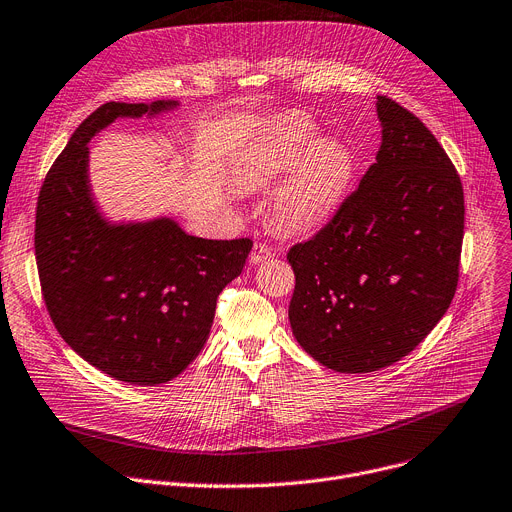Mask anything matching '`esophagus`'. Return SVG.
<instances>
[{
	"instance_id": "34e87169",
	"label": "esophagus",
	"mask_w": 512,
	"mask_h": 512,
	"mask_svg": "<svg viewBox=\"0 0 512 512\" xmlns=\"http://www.w3.org/2000/svg\"><path fill=\"white\" fill-rule=\"evenodd\" d=\"M269 257H274V249H271L267 243L263 241H257L253 245V251H251V263H261V261H267Z\"/></svg>"
}]
</instances>
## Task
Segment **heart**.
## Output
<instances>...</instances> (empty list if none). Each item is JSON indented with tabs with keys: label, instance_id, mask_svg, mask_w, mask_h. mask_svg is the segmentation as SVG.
<instances>
[{
	"label": "heart",
	"instance_id": "heart-1",
	"mask_svg": "<svg viewBox=\"0 0 512 512\" xmlns=\"http://www.w3.org/2000/svg\"><path fill=\"white\" fill-rule=\"evenodd\" d=\"M290 170L288 179L274 199V214L286 230H306L323 222L342 201L354 160L342 142H315L311 127L288 123L261 162L249 175L251 183H261Z\"/></svg>",
	"mask_w": 512,
	"mask_h": 512
}]
</instances>
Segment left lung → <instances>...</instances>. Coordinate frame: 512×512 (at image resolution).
<instances>
[{"label": "left lung", "mask_w": 512, "mask_h": 512, "mask_svg": "<svg viewBox=\"0 0 512 512\" xmlns=\"http://www.w3.org/2000/svg\"><path fill=\"white\" fill-rule=\"evenodd\" d=\"M377 162L313 236L290 247L296 342L337 372L410 354L447 313L459 282L463 185L432 131L377 96Z\"/></svg>", "instance_id": "8db88e82"}]
</instances>
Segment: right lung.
<instances>
[{
    "mask_svg": "<svg viewBox=\"0 0 512 512\" xmlns=\"http://www.w3.org/2000/svg\"><path fill=\"white\" fill-rule=\"evenodd\" d=\"M168 102H107L90 113L41 185L34 255L49 317L86 362L131 385H160L201 352L216 302L241 274L251 238L208 241L173 220L109 226L88 187V140L117 117Z\"/></svg>",
    "mask_w": 512,
    "mask_h": 512,
    "instance_id": "add662e5",
    "label": "right lung"
}]
</instances>
